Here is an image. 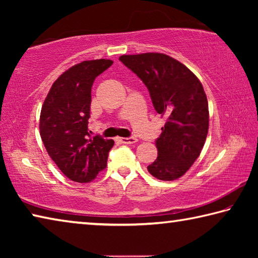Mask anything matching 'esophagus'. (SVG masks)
<instances>
[{
  "label": "esophagus",
  "instance_id": "1",
  "mask_svg": "<svg viewBox=\"0 0 258 258\" xmlns=\"http://www.w3.org/2000/svg\"><path fill=\"white\" fill-rule=\"evenodd\" d=\"M118 140L121 143H124V145H134L135 142H138V139H135L133 137H131V138H119Z\"/></svg>",
  "mask_w": 258,
  "mask_h": 258
}]
</instances>
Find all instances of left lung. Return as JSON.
I'll return each mask as SVG.
<instances>
[{
  "label": "left lung",
  "mask_w": 258,
  "mask_h": 258,
  "mask_svg": "<svg viewBox=\"0 0 258 258\" xmlns=\"http://www.w3.org/2000/svg\"><path fill=\"white\" fill-rule=\"evenodd\" d=\"M149 91L155 110L166 118L156 140L158 157L148 172L161 181L184 175L198 158L208 133V102L202 83L180 61L163 53L121 55Z\"/></svg>",
  "instance_id": "left-lung-1"
}]
</instances>
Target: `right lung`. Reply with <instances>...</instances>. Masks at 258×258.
I'll use <instances>...</instances> for the list:
<instances>
[{"label": "right lung", "mask_w": 258, "mask_h": 258, "mask_svg": "<svg viewBox=\"0 0 258 258\" xmlns=\"http://www.w3.org/2000/svg\"><path fill=\"white\" fill-rule=\"evenodd\" d=\"M111 60L77 63L58 77L43 103L40 134L47 154L74 182L87 183L106 168L112 140L91 137L89 118L93 82Z\"/></svg>", "instance_id": "add662e5"}]
</instances>
